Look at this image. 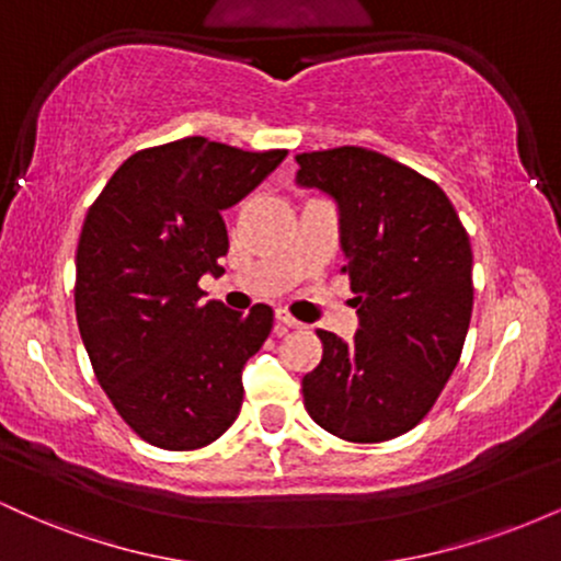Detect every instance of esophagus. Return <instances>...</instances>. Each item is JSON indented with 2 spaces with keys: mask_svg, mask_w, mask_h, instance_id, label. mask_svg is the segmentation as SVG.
<instances>
[{
  "mask_svg": "<svg viewBox=\"0 0 561 561\" xmlns=\"http://www.w3.org/2000/svg\"><path fill=\"white\" fill-rule=\"evenodd\" d=\"M276 324H279V330H302L300 321L289 317L287 311H276Z\"/></svg>",
  "mask_w": 561,
  "mask_h": 561,
  "instance_id": "34e87169",
  "label": "esophagus"
}]
</instances>
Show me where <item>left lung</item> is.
Returning <instances> with one entry per match:
<instances>
[{"label": "left lung", "mask_w": 561, "mask_h": 561, "mask_svg": "<svg viewBox=\"0 0 561 561\" xmlns=\"http://www.w3.org/2000/svg\"><path fill=\"white\" fill-rule=\"evenodd\" d=\"M295 160V184L337 205L358 313L353 340L319 330L324 356L302 377V403L343 440H390L424 420L459 364L474 295L469 237L440 186L379 152Z\"/></svg>", "instance_id": "8db88e82"}]
</instances>
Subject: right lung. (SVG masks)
<instances>
[{"mask_svg": "<svg viewBox=\"0 0 561 561\" xmlns=\"http://www.w3.org/2000/svg\"><path fill=\"white\" fill-rule=\"evenodd\" d=\"M285 150L244 152L186 137L134 152L89 208L76 250V321L96 382L141 440L203 448L242 405V369L274 324L272 306L203 300L229 237L221 214Z\"/></svg>", "mask_w": 561, "mask_h": 561, "instance_id": "add662e5", "label": "right lung"}]
</instances>
